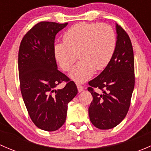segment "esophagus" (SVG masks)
I'll use <instances>...</instances> for the list:
<instances>
[{"label":"esophagus","instance_id":"34e87169","mask_svg":"<svg viewBox=\"0 0 151 151\" xmlns=\"http://www.w3.org/2000/svg\"><path fill=\"white\" fill-rule=\"evenodd\" d=\"M77 89H78L79 92H82V91H83V90H84V87H83L82 85L77 84Z\"/></svg>","mask_w":151,"mask_h":151}]
</instances>
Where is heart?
<instances>
[{
	"label": "heart",
	"instance_id": "b5f03b06",
	"mask_svg": "<svg viewBox=\"0 0 151 151\" xmlns=\"http://www.w3.org/2000/svg\"><path fill=\"white\" fill-rule=\"evenodd\" d=\"M116 47L115 30L106 23L80 22L63 33V43L55 47V55L64 71L71 68L77 58L79 63L71 71L77 82H85L94 70L101 71L107 66Z\"/></svg>",
	"mask_w": 151,
	"mask_h": 151
}]
</instances>
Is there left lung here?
<instances>
[{"mask_svg":"<svg viewBox=\"0 0 151 151\" xmlns=\"http://www.w3.org/2000/svg\"><path fill=\"white\" fill-rule=\"evenodd\" d=\"M116 31V47L110 62L98 77L88 82V90L93 96L88 108L90 120L99 129H112L124 119L134 88L132 42L126 30L118 24ZM96 89H99L100 93Z\"/></svg>","mask_w":151,"mask_h":151,"instance_id":"8db88e82","label":"left lung"}]
</instances>
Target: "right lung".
I'll list each match as a JSON object with an SVG mask.
<instances>
[{
    "label": "right lung",
    "instance_id": "add662e5",
    "mask_svg": "<svg viewBox=\"0 0 151 151\" xmlns=\"http://www.w3.org/2000/svg\"><path fill=\"white\" fill-rule=\"evenodd\" d=\"M68 22L42 21L28 30L18 53L20 91L30 119L39 129L54 132L66 121L68 103L77 93L74 81L58 70L55 39ZM63 81V89H54Z\"/></svg>",
    "mask_w": 151,
    "mask_h": 151
}]
</instances>
